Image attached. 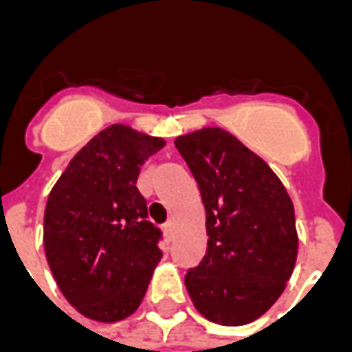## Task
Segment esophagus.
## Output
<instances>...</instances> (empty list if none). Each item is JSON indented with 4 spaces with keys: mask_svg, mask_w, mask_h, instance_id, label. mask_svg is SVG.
Instances as JSON below:
<instances>
[{
    "mask_svg": "<svg viewBox=\"0 0 352 352\" xmlns=\"http://www.w3.org/2000/svg\"><path fill=\"white\" fill-rule=\"evenodd\" d=\"M164 234H166V237H171L173 234H175V222L173 221H168L166 224H164Z\"/></svg>",
    "mask_w": 352,
    "mask_h": 352,
    "instance_id": "obj_1",
    "label": "esophagus"
}]
</instances>
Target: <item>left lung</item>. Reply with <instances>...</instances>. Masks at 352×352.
Returning a JSON list of instances; mask_svg holds the SVG:
<instances>
[{"mask_svg": "<svg viewBox=\"0 0 352 352\" xmlns=\"http://www.w3.org/2000/svg\"><path fill=\"white\" fill-rule=\"evenodd\" d=\"M206 207L207 252L184 275L201 317L243 326L279 300L294 272L298 232L285 184L230 131L201 128L175 138Z\"/></svg>", "mask_w": 352, "mask_h": 352, "instance_id": "8db88e82", "label": "left lung"}]
</instances>
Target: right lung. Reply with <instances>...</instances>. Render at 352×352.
<instances>
[{
    "label": "right lung",
    "mask_w": 352,
    "mask_h": 352,
    "mask_svg": "<svg viewBox=\"0 0 352 352\" xmlns=\"http://www.w3.org/2000/svg\"><path fill=\"white\" fill-rule=\"evenodd\" d=\"M166 141L113 124L69 162L47 199L43 243L58 288L98 322L130 317L162 258L138 175Z\"/></svg>",
    "instance_id": "right-lung-1"
}]
</instances>
